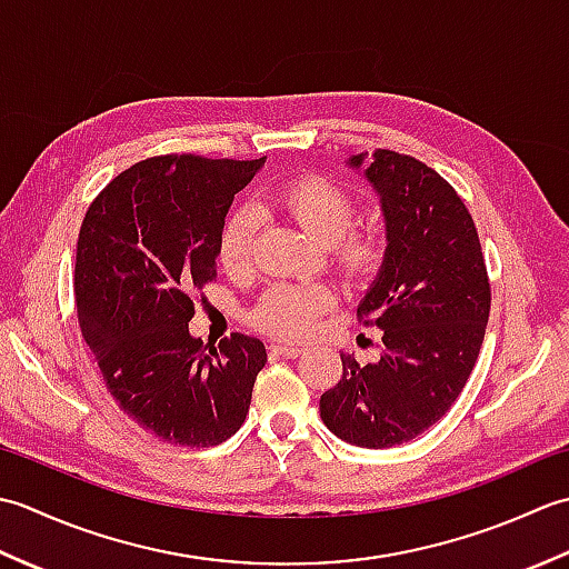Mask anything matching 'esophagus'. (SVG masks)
Wrapping results in <instances>:
<instances>
[{"label": "esophagus", "instance_id": "esophagus-1", "mask_svg": "<svg viewBox=\"0 0 569 569\" xmlns=\"http://www.w3.org/2000/svg\"><path fill=\"white\" fill-rule=\"evenodd\" d=\"M269 349L273 355H281L286 359H296V357L303 355V347H293V345H271Z\"/></svg>", "mask_w": 569, "mask_h": 569}]
</instances>
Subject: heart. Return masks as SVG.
<instances>
[{
    "mask_svg": "<svg viewBox=\"0 0 569 569\" xmlns=\"http://www.w3.org/2000/svg\"><path fill=\"white\" fill-rule=\"evenodd\" d=\"M276 208L298 229L330 247L337 269L352 283L377 276L386 257V239L377 227L349 229L357 220V204L349 192L328 178H296L276 192ZM257 217L241 208L227 217L217 241V259L227 273H244L251 261ZM332 306V293L316 283L276 286L251 312L259 330L286 340H303L316 328L320 312Z\"/></svg>",
    "mask_w": 569,
    "mask_h": 569,
    "instance_id": "heart-1",
    "label": "heart"
}]
</instances>
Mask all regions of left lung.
Returning a JSON list of instances; mask_svg holds the SVG:
<instances>
[{"label": "left lung", "mask_w": 569, "mask_h": 569, "mask_svg": "<svg viewBox=\"0 0 569 569\" xmlns=\"http://www.w3.org/2000/svg\"><path fill=\"white\" fill-rule=\"evenodd\" d=\"M345 163L377 192L386 224L383 263L357 308L383 349L367 367L340 355L342 379L320 396V418L340 440L381 450L418 438L457 401L491 291L475 220L447 180L386 149Z\"/></svg>", "instance_id": "left-lung-1"}]
</instances>
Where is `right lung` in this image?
Masks as SVG:
<instances>
[{"mask_svg": "<svg viewBox=\"0 0 569 569\" xmlns=\"http://www.w3.org/2000/svg\"><path fill=\"white\" fill-rule=\"evenodd\" d=\"M266 159L159 156L119 173L84 214L76 306L117 406L171 445L212 447L241 428L266 349L234 332L202 345L192 293L217 276L237 192Z\"/></svg>", "mask_w": 569, "mask_h": 569, "instance_id": "1", "label": "right lung"}]
</instances>
